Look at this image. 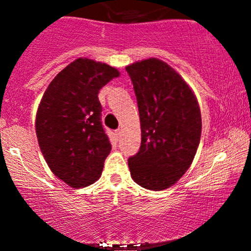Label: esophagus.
<instances>
[{"label": "esophagus", "instance_id": "1", "mask_svg": "<svg viewBox=\"0 0 251 251\" xmlns=\"http://www.w3.org/2000/svg\"><path fill=\"white\" fill-rule=\"evenodd\" d=\"M122 133H123V132H122V129H120V128H118L117 131H116V135H117L118 138H120V137H122Z\"/></svg>", "mask_w": 251, "mask_h": 251}]
</instances>
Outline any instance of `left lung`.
<instances>
[{
  "label": "left lung",
  "instance_id": "obj_1",
  "mask_svg": "<svg viewBox=\"0 0 251 251\" xmlns=\"http://www.w3.org/2000/svg\"><path fill=\"white\" fill-rule=\"evenodd\" d=\"M139 109L142 145L128 158L131 177L143 188L168 189L188 171L201 140V109L194 92L159 59L126 67Z\"/></svg>",
  "mask_w": 251,
  "mask_h": 251
}]
</instances>
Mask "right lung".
I'll use <instances>...</instances> for the list:
<instances>
[{"mask_svg": "<svg viewBox=\"0 0 251 251\" xmlns=\"http://www.w3.org/2000/svg\"><path fill=\"white\" fill-rule=\"evenodd\" d=\"M117 76L114 67L80 57L51 80L37 108L35 129L43 157L51 172L74 189L99 179L111 152L98 93Z\"/></svg>", "mask_w": 251, "mask_h": 251, "instance_id": "1", "label": "right lung"}]
</instances>
